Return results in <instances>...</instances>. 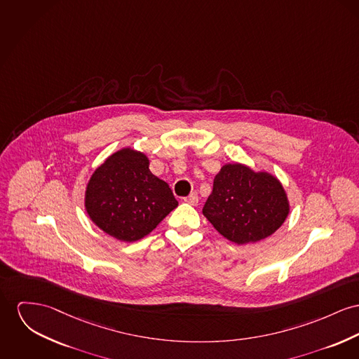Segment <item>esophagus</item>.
<instances>
[{"label":"esophagus","instance_id":"34e87169","mask_svg":"<svg viewBox=\"0 0 359 359\" xmlns=\"http://www.w3.org/2000/svg\"><path fill=\"white\" fill-rule=\"evenodd\" d=\"M188 204H191V205H196L197 203H198V196H197V193H191L188 197H185L184 198Z\"/></svg>","mask_w":359,"mask_h":359}]
</instances>
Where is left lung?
<instances>
[{
    "label": "left lung",
    "instance_id": "8db88e82",
    "mask_svg": "<svg viewBox=\"0 0 359 359\" xmlns=\"http://www.w3.org/2000/svg\"><path fill=\"white\" fill-rule=\"evenodd\" d=\"M290 204L280 181L266 171L227 163L216 174L203 214L224 238L243 245L272 236Z\"/></svg>",
    "mask_w": 359,
    "mask_h": 359
}]
</instances>
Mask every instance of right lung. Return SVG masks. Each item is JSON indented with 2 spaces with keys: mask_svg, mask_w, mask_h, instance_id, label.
Returning <instances> with one entry per match:
<instances>
[{
  "mask_svg": "<svg viewBox=\"0 0 359 359\" xmlns=\"http://www.w3.org/2000/svg\"><path fill=\"white\" fill-rule=\"evenodd\" d=\"M84 205L102 231L135 242L148 236L178 201L168 182L151 172L145 154L122 148L93 172Z\"/></svg>",
  "mask_w": 359,
  "mask_h": 359,
  "instance_id": "add662e5",
  "label": "right lung"
}]
</instances>
